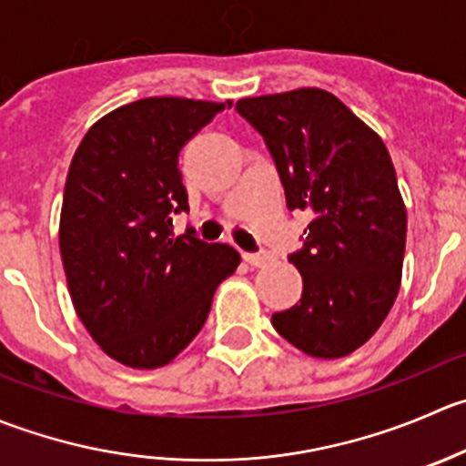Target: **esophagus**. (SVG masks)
Segmentation results:
<instances>
[{"instance_id": "esophagus-1", "label": "esophagus", "mask_w": 466, "mask_h": 466, "mask_svg": "<svg viewBox=\"0 0 466 466\" xmlns=\"http://www.w3.org/2000/svg\"><path fill=\"white\" fill-rule=\"evenodd\" d=\"M243 259H246L250 266H264L266 261H268V255H264V252H246Z\"/></svg>"}]
</instances>
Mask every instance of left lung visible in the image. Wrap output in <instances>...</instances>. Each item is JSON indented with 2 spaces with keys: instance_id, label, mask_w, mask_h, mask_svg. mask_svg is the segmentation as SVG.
Returning <instances> with one entry per match:
<instances>
[{
  "instance_id": "8db88e82",
  "label": "left lung",
  "mask_w": 466,
  "mask_h": 466,
  "mask_svg": "<svg viewBox=\"0 0 466 466\" xmlns=\"http://www.w3.org/2000/svg\"><path fill=\"white\" fill-rule=\"evenodd\" d=\"M237 111L264 137L289 209L311 216L289 255L300 302L270 323L311 358L350 355L387 319L403 273L408 214L390 152L328 90L243 97Z\"/></svg>"
}]
</instances>
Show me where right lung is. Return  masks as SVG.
Instances as JSON below:
<instances>
[{"label": "right lung", "mask_w": 466, "mask_h": 466, "mask_svg": "<svg viewBox=\"0 0 466 466\" xmlns=\"http://www.w3.org/2000/svg\"><path fill=\"white\" fill-rule=\"evenodd\" d=\"M232 102L146 97L86 132L63 191L58 246L76 316L108 358L159 369L196 339L241 257L187 229L179 152Z\"/></svg>", "instance_id": "right-lung-1"}]
</instances>
